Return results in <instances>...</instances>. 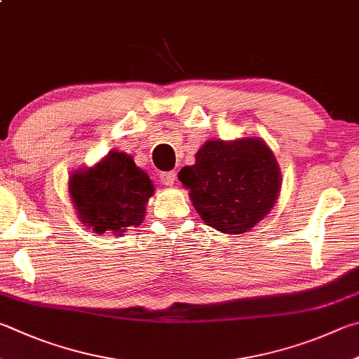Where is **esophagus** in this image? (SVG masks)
<instances>
[{
    "instance_id": "esophagus-1",
    "label": "esophagus",
    "mask_w": 359,
    "mask_h": 359,
    "mask_svg": "<svg viewBox=\"0 0 359 359\" xmlns=\"http://www.w3.org/2000/svg\"><path fill=\"white\" fill-rule=\"evenodd\" d=\"M175 179H177V174H175V171H165V172H160V180L163 185H172Z\"/></svg>"
}]
</instances>
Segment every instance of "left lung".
Masks as SVG:
<instances>
[{"label": "left lung", "mask_w": 359, "mask_h": 359, "mask_svg": "<svg viewBox=\"0 0 359 359\" xmlns=\"http://www.w3.org/2000/svg\"><path fill=\"white\" fill-rule=\"evenodd\" d=\"M201 218L221 232L251 231L275 205L281 185L275 155L262 140L207 141L179 172Z\"/></svg>", "instance_id": "8db88e82"}]
</instances>
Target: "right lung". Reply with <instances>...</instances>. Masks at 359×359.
I'll use <instances>...</instances> for the list:
<instances>
[{
  "mask_svg": "<svg viewBox=\"0 0 359 359\" xmlns=\"http://www.w3.org/2000/svg\"><path fill=\"white\" fill-rule=\"evenodd\" d=\"M70 196L81 223L95 233L126 232L144 219L154 194L149 175L123 152H109L93 169L70 177Z\"/></svg>",
  "mask_w": 359,
  "mask_h": 359,
  "instance_id": "add662e5",
  "label": "right lung"
}]
</instances>
